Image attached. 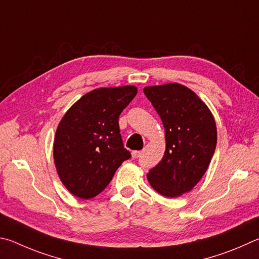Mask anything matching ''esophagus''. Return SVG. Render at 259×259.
Wrapping results in <instances>:
<instances>
[{
  "label": "esophagus",
  "mask_w": 259,
  "mask_h": 259,
  "mask_svg": "<svg viewBox=\"0 0 259 259\" xmlns=\"http://www.w3.org/2000/svg\"><path fill=\"white\" fill-rule=\"evenodd\" d=\"M131 155H132L133 159H137V158H139L140 156H141V151L135 150V151H132V153H131Z\"/></svg>",
  "instance_id": "34e87169"
}]
</instances>
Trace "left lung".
I'll list each match as a JSON object with an SVG mask.
<instances>
[{
    "label": "left lung",
    "instance_id": "8db88e82",
    "mask_svg": "<svg viewBox=\"0 0 259 259\" xmlns=\"http://www.w3.org/2000/svg\"><path fill=\"white\" fill-rule=\"evenodd\" d=\"M165 127L166 150L147 178L158 193L178 198L196 187L208 169L217 143L209 108L187 86L168 83L143 89Z\"/></svg>",
    "mask_w": 259,
    "mask_h": 259
}]
</instances>
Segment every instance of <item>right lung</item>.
Segmentation results:
<instances>
[{"label":"right lung","mask_w":259,"mask_h":259,"mask_svg":"<svg viewBox=\"0 0 259 259\" xmlns=\"http://www.w3.org/2000/svg\"><path fill=\"white\" fill-rule=\"evenodd\" d=\"M138 93L133 85L100 88L84 94L63 115L53 142V159L71 194L91 199L102 192L122 161L118 118Z\"/></svg>","instance_id":"1"}]
</instances>
